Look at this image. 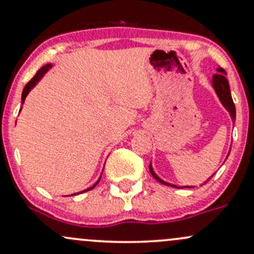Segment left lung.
<instances>
[{
    "instance_id": "8db88e82",
    "label": "left lung",
    "mask_w": 254,
    "mask_h": 254,
    "mask_svg": "<svg viewBox=\"0 0 254 254\" xmlns=\"http://www.w3.org/2000/svg\"><path fill=\"white\" fill-rule=\"evenodd\" d=\"M217 71L218 73L214 74L212 78V87L214 89L215 93H217V96H218L219 101L221 102V105L224 106V108H225L226 111L229 112V114H230L231 119H233V123H235V120H236V108H235L233 97H231L230 86H229V81H228V79H226V71L224 70L223 68H220V66H218ZM228 157H229V154H228ZM228 157H226V158H228ZM149 172H151L152 176H153L157 181H159V183L163 184V185H168V186H172V188L179 189V186L172 185V184L162 180V179L159 178L156 173H154L153 168H152V163L149 164ZM209 179H208V180H209ZM207 181H204V184L207 183ZM183 188H194V186H183Z\"/></svg>"
}]
</instances>
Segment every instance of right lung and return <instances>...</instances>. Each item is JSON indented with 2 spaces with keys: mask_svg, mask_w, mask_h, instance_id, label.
<instances>
[{
  "mask_svg": "<svg viewBox=\"0 0 254 254\" xmlns=\"http://www.w3.org/2000/svg\"><path fill=\"white\" fill-rule=\"evenodd\" d=\"M52 64L51 63H49V64H45L44 66H42V68H40L39 70H37V73L35 74V76H34L33 79L30 80V81L28 82V84L25 85V87H24V90H23V92H21V105H23L24 103V101H25V98H26V96L29 95V92L31 91V90L34 89V87L36 86V84L37 82L40 81V80H41L42 78H44V75L45 74L47 73V71H49V69H51L52 68ZM20 111H21V108H20ZM102 175V174H101ZM100 180H101V176H100V179H98L97 181H96L95 183V185H92L91 188H89V189H86V190H84V191H80V192H78V193H73L71 194V196H74V194H79V193H82V192H86V191H90V190H92L93 188H95L96 185H97L98 183H100Z\"/></svg>",
  "mask_w": 254,
  "mask_h": 254,
  "instance_id": "add662e5",
  "label": "right lung"
}]
</instances>
